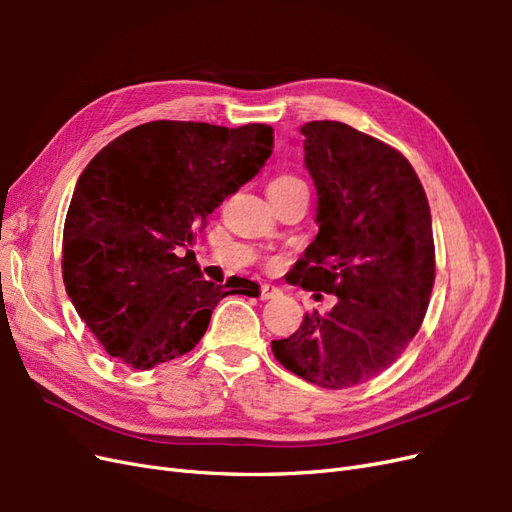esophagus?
Instances as JSON below:
<instances>
[{
	"label": "esophagus",
	"mask_w": 512,
	"mask_h": 512,
	"mask_svg": "<svg viewBox=\"0 0 512 512\" xmlns=\"http://www.w3.org/2000/svg\"><path fill=\"white\" fill-rule=\"evenodd\" d=\"M282 294V290L277 288V286H273V284H262L260 286V299H275V297H280Z\"/></svg>",
	"instance_id": "obj_1"
}]
</instances>
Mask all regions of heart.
Wrapping results in <instances>:
<instances>
[{
    "instance_id": "b5f03b06",
    "label": "heart",
    "mask_w": 512,
    "mask_h": 512,
    "mask_svg": "<svg viewBox=\"0 0 512 512\" xmlns=\"http://www.w3.org/2000/svg\"><path fill=\"white\" fill-rule=\"evenodd\" d=\"M273 183H303V181H301V179H297V177H288V175H286V177L275 179Z\"/></svg>"
}]
</instances>
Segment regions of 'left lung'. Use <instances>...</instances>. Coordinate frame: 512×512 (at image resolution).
<instances>
[{
  "label": "left lung",
  "mask_w": 512,
  "mask_h": 512,
  "mask_svg": "<svg viewBox=\"0 0 512 512\" xmlns=\"http://www.w3.org/2000/svg\"><path fill=\"white\" fill-rule=\"evenodd\" d=\"M301 134L318 235L290 284L337 303L305 314L297 333L271 348L292 374L339 391L391 367L421 327L436 277L431 213L397 149L342 121H309Z\"/></svg>",
  "instance_id": "left-lung-1"
}]
</instances>
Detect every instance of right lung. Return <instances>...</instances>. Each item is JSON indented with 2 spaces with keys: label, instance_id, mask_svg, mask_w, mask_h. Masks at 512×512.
Segmentation results:
<instances>
[{
  "label": "right lung",
  "instance_id": "right-lung-1",
  "mask_svg": "<svg viewBox=\"0 0 512 512\" xmlns=\"http://www.w3.org/2000/svg\"><path fill=\"white\" fill-rule=\"evenodd\" d=\"M273 128L149 121L108 143L81 173L64 224L66 292L104 350L147 371L190 352L228 294L207 282L190 245L207 215L271 156Z\"/></svg>",
  "mask_w": 512,
  "mask_h": 512
}]
</instances>
